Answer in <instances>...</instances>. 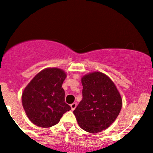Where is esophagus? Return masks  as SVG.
Wrapping results in <instances>:
<instances>
[{"label":"esophagus","mask_w":153,"mask_h":153,"mask_svg":"<svg viewBox=\"0 0 153 153\" xmlns=\"http://www.w3.org/2000/svg\"><path fill=\"white\" fill-rule=\"evenodd\" d=\"M77 106V103H73L72 104H71V109L72 110H74Z\"/></svg>","instance_id":"1"}]
</instances>
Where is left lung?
<instances>
[{
	"label": "left lung",
	"instance_id": "obj_1",
	"mask_svg": "<svg viewBox=\"0 0 153 153\" xmlns=\"http://www.w3.org/2000/svg\"><path fill=\"white\" fill-rule=\"evenodd\" d=\"M82 99L73 111L80 127L88 132H101L119 114L122 99L109 77L93 72L81 78Z\"/></svg>",
	"mask_w": 153,
	"mask_h": 153
}]
</instances>
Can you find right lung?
<instances>
[{
    "label": "right lung",
    "mask_w": 153,
    "mask_h": 153,
    "mask_svg": "<svg viewBox=\"0 0 153 153\" xmlns=\"http://www.w3.org/2000/svg\"><path fill=\"white\" fill-rule=\"evenodd\" d=\"M67 74L57 68H45L37 73L22 93V101L28 118L38 127L55 125L71 109L65 102L62 88Z\"/></svg>",
    "instance_id": "right-lung-1"
}]
</instances>
